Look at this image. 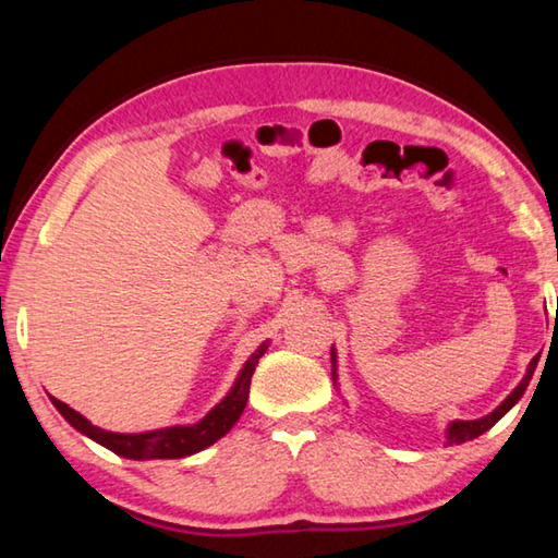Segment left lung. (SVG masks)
<instances>
[{
	"label": "left lung",
	"mask_w": 558,
	"mask_h": 558,
	"mask_svg": "<svg viewBox=\"0 0 558 558\" xmlns=\"http://www.w3.org/2000/svg\"><path fill=\"white\" fill-rule=\"evenodd\" d=\"M536 362H539V356H534L532 362H529V369H526V374H524V379H522V384L517 386V389L507 396V399L497 405V409L489 413V415H485V418H477V421H452L450 426H448V446H456V442H465V440H472V438H477V436H483L485 430H489L495 426V423L502 418V415L512 409V405L522 399L524 396V391H526V386H529V381H532V376H534V369H536ZM337 364V352L332 349V366ZM332 379L337 381V374H335V369H332Z\"/></svg>",
	"instance_id": "8db88e82"
}]
</instances>
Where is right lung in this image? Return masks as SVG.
Instances as JSON below:
<instances>
[{
  "label": "right lung",
  "instance_id": "add662e5",
  "mask_svg": "<svg viewBox=\"0 0 558 558\" xmlns=\"http://www.w3.org/2000/svg\"><path fill=\"white\" fill-rule=\"evenodd\" d=\"M266 349H268V342H263L256 349V354H251L248 362L243 364L239 379H235L229 396H226L216 409L206 413L199 423H194V426H172V428H159L149 433H112V430H102L98 426H93L88 418H83L78 411L69 409V405L59 399H53V396L51 401L75 430H81L83 436L93 438L96 442H100V446L118 452L122 458L155 460V458L194 456V452L209 448L216 440L223 438L226 433L233 428V423L241 418L245 401H248L251 376L256 372L258 359L266 354Z\"/></svg>",
  "mask_w": 558,
  "mask_h": 558
}]
</instances>
